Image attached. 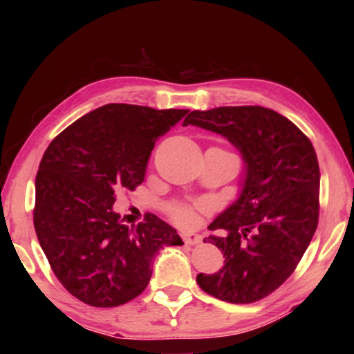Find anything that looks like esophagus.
Here are the masks:
<instances>
[{
  "label": "esophagus",
  "mask_w": 354,
  "mask_h": 354,
  "mask_svg": "<svg viewBox=\"0 0 354 354\" xmlns=\"http://www.w3.org/2000/svg\"><path fill=\"white\" fill-rule=\"evenodd\" d=\"M183 239L187 245H198L203 241L201 236L195 234V232H183Z\"/></svg>",
  "instance_id": "34e87169"
}]
</instances>
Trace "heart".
Returning a JSON list of instances; mask_svg holds the SVG:
<instances>
[{
    "mask_svg": "<svg viewBox=\"0 0 354 354\" xmlns=\"http://www.w3.org/2000/svg\"><path fill=\"white\" fill-rule=\"evenodd\" d=\"M169 212L171 215V218L178 221V223H183V225H187L192 223V221L195 220V214H194V209L189 207V206H184V205H171L169 207Z\"/></svg>",
    "mask_w": 354,
    "mask_h": 354,
    "instance_id": "b5f03b06",
    "label": "heart"
}]
</instances>
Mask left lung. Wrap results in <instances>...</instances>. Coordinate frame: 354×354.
Instances as JSON below:
<instances>
[{
  "instance_id": "1",
  "label": "left lung",
  "mask_w": 354,
  "mask_h": 354,
  "mask_svg": "<svg viewBox=\"0 0 354 354\" xmlns=\"http://www.w3.org/2000/svg\"><path fill=\"white\" fill-rule=\"evenodd\" d=\"M183 124L226 137L245 162L241 195L209 225L225 231L209 236L223 253V267L200 273L196 283L227 303L259 301L293 273L317 230L315 149L289 118L261 106L192 111Z\"/></svg>"
}]
</instances>
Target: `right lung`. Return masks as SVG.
<instances>
[{
    "mask_svg": "<svg viewBox=\"0 0 354 354\" xmlns=\"http://www.w3.org/2000/svg\"><path fill=\"white\" fill-rule=\"evenodd\" d=\"M187 112L106 104L46 148L35 176V234L56 278L82 303L113 308L139 297L159 250L184 243L156 215L129 227L112 206L118 190L143 183L156 140Z\"/></svg>",
    "mask_w": 354,
    "mask_h": 354,
    "instance_id": "1",
    "label": "right lung"
}]
</instances>
